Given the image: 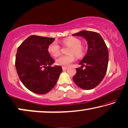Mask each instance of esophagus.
Instances as JSON below:
<instances>
[{"label": "esophagus", "instance_id": "1", "mask_svg": "<svg viewBox=\"0 0 128 128\" xmlns=\"http://www.w3.org/2000/svg\"><path fill=\"white\" fill-rule=\"evenodd\" d=\"M62 69L64 71H65V70H66L68 69V68H66V67H62Z\"/></svg>", "mask_w": 128, "mask_h": 128}]
</instances>
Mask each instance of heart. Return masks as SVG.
Returning a JSON list of instances; mask_svg holds the SVG:
<instances>
[{
    "label": "heart",
    "mask_w": 128,
    "mask_h": 128,
    "mask_svg": "<svg viewBox=\"0 0 128 128\" xmlns=\"http://www.w3.org/2000/svg\"><path fill=\"white\" fill-rule=\"evenodd\" d=\"M64 46L70 47L68 51V55H62L56 60V64L63 67H68L75 60V56L81 58L84 56L86 49L81 45V41L74 37H68L63 40ZM48 51L53 56H58L60 54V47L56 42H52L48 47Z\"/></svg>",
    "instance_id": "heart-1"
}]
</instances>
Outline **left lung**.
Segmentation results:
<instances>
[{"label":"left lung","mask_w":128,"mask_h":128,"mask_svg":"<svg viewBox=\"0 0 128 128\" xmlns=\"http://www.w3.org/2000/svg\"><path fill=\"white\" fill-rule=\"evenodd\" d=\"M73 36H82L86 40L88 49L86 54L79 63L81 68H76L77 73L73 78L80 88L92 90L98 86L104 77L108 62V51L103 38L99 33L82 30ZM83 66L86 68L82 70Z\"/></svg>","instance_id":"obj_1"}]
</instances>
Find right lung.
<instances>
[{
    "mask_svg": "<svg viewBox=\"0 0 128 128\" xmlns=\"http://www.w3.org/2000/svg\"><path fill=\"white\" fill-rule=\"evenodd\" d=\"M55 38L32 35L22 42L16 52V65L20 80L29 90L38 94L50 91L57 82L62 68L51 67L54 60L48 51Z\"/></svg>",
    "mask_w": 128,
    "mask_h": 128,
    "instance_id": "obj_1",
    "label": "right lung"
}]
</instances>
